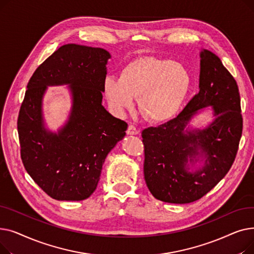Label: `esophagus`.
Listing matches in <instances>:
<instances>
[{"instance_id":"esophagus-1","label":"esophagus","mask_w":254,"mask_h":254,"mask_svg":"<svg viewBox=\"0 0 254 254\" xmlns=\"http://www.w3.org/2000/svg\"><path fill=\"white\" fill-rule=\"evenodd\" d=\"M127 135H138L140 130L136 127H134L132 125H129L128 127H127Z\"/></svg>"}]
</instances>
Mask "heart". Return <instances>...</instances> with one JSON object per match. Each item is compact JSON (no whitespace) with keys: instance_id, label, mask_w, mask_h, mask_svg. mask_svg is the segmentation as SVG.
Wrapping results in <instances>:
<instances>
[{"instance_id":"b5f03b06","label":"heart","mask_w":254,"mask_h":254,"mask_svg":"<svg viewBox=\"0 0 254 254\" xmlns=\"http://www.w3.org/2000/svg\"><path fill=\"white\" fill-rule=\"evenodd\" d=\"M190 78L179 63L153 58L138 59L125 65L119 78L104 80L105 97L112 108L122 113L134 106L151 123L169 120L181 108L188 96Z\"/></svg>"}]
</instances>
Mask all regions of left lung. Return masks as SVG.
Instances as JSON below:
<instances>
[{"mask_svg":"<svg viewBox=\"0 0 254 254\" xmlns=\"http://www.w3.org/2000/svg\"><path fill=\"white\" fill-rule=\"evenodd\" d=\"M199 58L197 95L176 118L142 131L145 182L166 203L189 204L209 192L231 169L242 136L236 80L213 52L202 49ZM207 106L213 122L204 129L190 128L193 116Z\"/></svg>","mask_w":254,"mask_h":254,"instance_id":"8db88e82","label":"left lung"}]
</instances>
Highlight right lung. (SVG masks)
Returning a JSON list of instances; mask_svg holds the SVG:
<instances>
[{
  "label": "right lung",
  "mask_w": 254,
  "mask_h": 254,
  "mask_svg": "<svg viewBox=\"0 0 254 254\" xmlns=\"http://www.w3.org/2000/svg\"><path fill=\"white\" fill-rule=\"evenodd\" d=\"M110 53L65 44L40 64L26 86L17 129L22 164L33 180L58 201H82L96 190L108 153L126 136L127 124L102 105ZM68 85L72 107L58 132L45 127L48 86Z\"/></svg>",
  "instance_id": "1"
}]
</instances>
